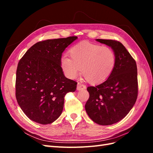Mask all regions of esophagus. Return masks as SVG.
<instances>
[{
  "mask_svg": "<svg viewBox=\"0 0 153 153\" xmlns=\"http://www.w3.org/2000/svg\"><path fill=\"white\" fill-rule=\"evenodd\" d=\"M86 89V87L85 85H83V84L78 83H77V90H83V89Z\"/></svg>",
  "mask_w": 153,
  "mask_h": 153,
  "instance_id": "esophagus-1",
  "label": "esophagus"
}]
</instances>
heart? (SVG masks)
I'll return each mask as SVG.
<instances>
[{
	"mask_svg": "<svg viewBox=\"0 0 153 153\" xmlns=\"http://www.w3.org/2000/svg\"><path fill=\"white\" fill-rule=\"evenodd\" d=\"M70 58H61V67L66 76L75 79L82 69L87 82L97 84L105 82L115 67L116 56L111 48L87 41L74 45L69 51Z\"/></svg>",
	"mask_w": 153,
	"mask_h": 153,
	"instance_id": "obj_1",
	"label": "heart"
}]
</instances>
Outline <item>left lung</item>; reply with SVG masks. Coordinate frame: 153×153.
Returning <instances> with one entry per match:
<instances>
[{"mask_svg":"<svg viewBox=\"0 0 153 153\" xmlns=\"http://www.w3.org/2000/svg\"><path fill=\"white\" fill-rule=\"evenodd\" d=\"M97 41L112 48L116 56L115 67L105 82L88 87L89 98L85 108L94 122L102 126L118 122L128 114L137 98V68L135 60L119 41Z\"/></svg>","mask_w":153,"mask_h":153,"instance_id":"8db88e82","label":"left lung"}]
</instances>
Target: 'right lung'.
<instances>
[{"label": "right lung", "mask_w": 153, "mask_h": 153, "mask_svg": "<svg viewBox=\"0 0 153 153\" xmlns=\"http://www.w3.org/2000/svg\"><path fill=\"white\" fill-rule=\"evenodd\" d=\"M77 37L48 39L29 48L18 64L16 97L30 120L48 124L59 117L64 97L74 92L77 82L65 77L60 62L62 53Z\"/></svg>", "instance_id": "obj_1"}]
</instances>
